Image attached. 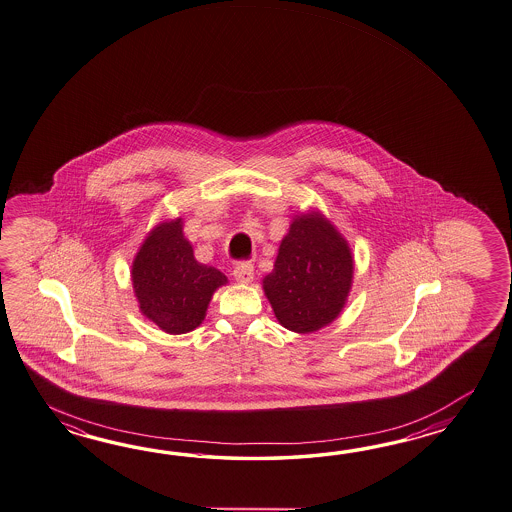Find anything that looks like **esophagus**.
Instances as JSON below:
<instances>
[{
	"mask_svg": "<svg viewBox=\"0 0 512 512\" xmlns=\"http://www.w3.org/2000/svg\"><path fill=\"white\" fill-rule=\"evenodd\" d=\"M235 281L240 284H250L253 281V264L250 262H240L233 270Z\"/></svg>",
	"mask_w": 512,
	"mask_h": 512,
	"instance_id": "34e87169",
	"label": "esophagus"
}]
</instances>
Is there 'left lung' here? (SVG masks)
Masks as SVG:
<instances>
[{"mask_svg":"<svg viewBox=\"0 0 512 512\" xmlns=\"http://www.w3.org/2000/svg\"><path fill=\"white\" fill-rule=\"evenodd\" d=\"M353 279L349 242L319 209H308L292 218L262 290L284 329L310 334L340 316Z\"/></svg>","mask_w":512,"mask_h":512,"instance_id":"8db88e82","label":"left lung"}]
</instances>
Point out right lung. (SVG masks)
<instances>
[{"instance_id":"add662e5","label":"right lung","mask_w":512,"mask_h":512,"mask_svg":"<svg viewBox=\"0 0 512 512\" xmlns=\"http://www.w3.org/2000/svg\"><path fill=\"white\" fill-rule=\"evenodd\" d=\"M130 275L139 312L167 334L198 329L216 290L228 284L220 270L194 259L182 216L161 220L148 231Z\"/></svg>"}]
</instances>
